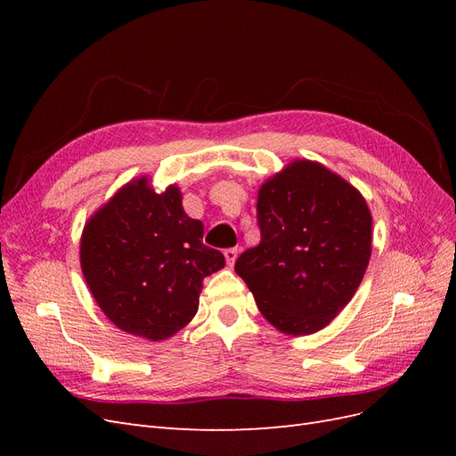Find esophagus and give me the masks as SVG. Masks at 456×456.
Returning a JSON list of instances; mask_svg holds the SVG:
<instances>
[{
	"label": "esophagus",
	"instance_id": "1",
	"mask_svg": "<svg viewBox=\"0 0 456 456\" xmlns=\"http://www.w3.org/2000/svg\"><path fill=\"white\" fill-rule=\"evenodd\" d=\"M224 258H226V265L233 266V262L238 258V249L236 247H230V249H224Z\"/></svg>",
	"mask_w": 456,
	"mask_h": 456
}]
</instances>
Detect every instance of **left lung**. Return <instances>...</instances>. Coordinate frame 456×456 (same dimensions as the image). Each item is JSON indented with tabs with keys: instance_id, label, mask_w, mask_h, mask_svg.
Instances as JSON below:
<instances>
[{
	"instance_id": "left-lung-1",
	"label": "left lung",
	"mask_w": 456,
	"mask_h": 456,
	"mask_svg": "<svg viewBox=\"0 0 456 456\" xmlns=\"http://www.w3.org/2000/svg\"><path fill=\"white\" fill-rule=\"evenodd\" d=\"M260 243L236 272L287 335L323 329L352 300L370 258L369 207L323 165L298 159L258 190Z\"/></svg>"
}]
</instances>
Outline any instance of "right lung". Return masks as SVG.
Instances as JSON below:
<instances>
[{"label": "right lung", "instance_id": "add662e5", "mask_svg": "<svg viewBox=\"0 0 456 456\" xmlns=\"http://www.w3.org/2000/svg\"><path fill=\"white\" fill-rule=\"evenodd\" d=\"M81 270L96 305L116 327L163 340L198 312L201 281L224 268L203 245V224L183 209L176 186L156 194L146 178L129 183L86 224Z\"/></svg>", "mask_w": 456, "mask_h": 456}]
</instances>
